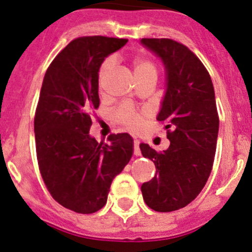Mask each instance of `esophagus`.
<instances>
[{
  "label": "esophagus",
  "instance_id": "esophagus-1",
  "mask_svg": "<svg viewBox=\"0 0 252 252\" xmlns=\"http://www.w3.org/2000/svg\"><path fill=\"white\" fill-rule=\"evenodd\" d=\"M133 153L134 156H141V149H139L138 139H133Z\"/></svg>",
  "mask_w": 252,
  "mask_h": 252
}]
</instances>
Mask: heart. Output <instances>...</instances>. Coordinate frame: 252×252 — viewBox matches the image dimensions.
<instances>
[{
	"instance_id": "1",
	"label": "heart",
	"mask_w": 252,
	"mask_h": 252,
	"mask_svg": "<svg viewBox=\"0 0 252 252\" xmlns=\"http://www.w3.org/2000/svg\"><path fill=\"white\" fill-rule=\"evenodd\" d=\"M114 64H115V60H114L113 57H109V59H106L105 61L101 63L98 72V82L100 87H103L106 76H108L109 72L114 68ZM133 66L136 76L144 73L157 74L156 64L152 61H149V60L137 59L136 61L133 62ZM111 116H113V120L115 121L116 124L125 127V128L129 129V131H138L142 127V125H143V118H142L137 111H134V109L131 108L128 104H121L120 106H118V108L113 111Z\"/></svg>"
}]
</instances>
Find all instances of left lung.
Segmentation results:
<instances>
[{"label": "left lung", "instance_id": "left-lung-1", "mask_svg": "<svg viewBox=\"0 0 252 252\" xmlns=\"http://www.w3.org/2000/svg\"><path fill=\"white\" fill-rule=\"evenodd\" d=\"M141 42L165 66L168 87L157 120L165 124L170 141L163 152L139 144L157 170L141 191L149 208L173 212L192 202L210 178L219 128L214 88L205 64L184 44L165 38Z\"/></svg>", "mask_w": 252, "mask_h": 252}]
</instances>
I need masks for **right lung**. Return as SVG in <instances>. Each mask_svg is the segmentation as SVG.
Returning <instances> with one entry per match:
<instances>
[{"label":"right lung","mask_w":252,"mask_h":252,"mask_svg":"<svg viewBox=\"0 0 252 252\" xmlns=\"http://www.w3.org/2000/svg\"><path fill=\"white\" fill-rule=\"evenodd\" d=\"M127 39L94 35L72 40L47 67L34 118L36 158L56 202L76 213L101 210L114 178L133 153L128 133L108 142L89 136L91 113L99 108L98 72Z\"/></svg>","instance_id":"right-lung-1"}]
</instances>
